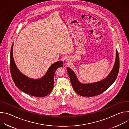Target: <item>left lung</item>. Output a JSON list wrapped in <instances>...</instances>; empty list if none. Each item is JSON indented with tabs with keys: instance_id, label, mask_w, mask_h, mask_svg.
<instances>
[{
	"instance_id": "1",
	"label": "left lung",
	"mask_w": 129,
	"mask_h": 129,
	"mask_svg": "<svg viewBox=\"0 0 129 129\" xmlns=\"http://www.w3.org/2000/svg\"><path fill=\"white\" fill-rule=\"evenodd\" d=\"M119 68V58L116 49L113 67L107 77L101 81L88 84L82 83L78 80L74 71L69 67H67V70L72 86L76 92L82 96L92 97L101 94L113 84L117 77Z\"/></svg>"
}]
</instances>
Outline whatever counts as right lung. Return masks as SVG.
Returning a JSON list of instances; mask_svg holds the SVG:
<instances>
[{"instance_id":"1","label":"right lung","mask_w":129,"mask_h":129,"mask_svg":"<svg viewBox=\"0 0 129 129\" xmlns=\"http://www.w3.org/2000/svg\"><path fill=\"white\" fill-rule=\"evenodd\" d=\"M13 45L10 52V69L12 78L15 85L25 93L35 97H44L49 94L53 88L54 76L57 68L63 66V62L58 61L52 64L45 75L39 79H31L18 69L13 58Z\"/></svg>"}]
</instances>
